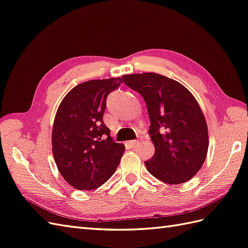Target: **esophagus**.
<instances>
[{
  "mask_svg": "<svg viewBox=\"0 0 248 248\" xmlns=\"http://www.w3.org/2000/svg\"><path fill=\"white\" fill-rule=\"evenodd\" d=\"M127 144H128V145H130L131 147H135L136 145H138V144H139V141H138V140H134V141H128V142H127Z\"/></svg>",
  "mask_w": 248,
  "mask_h": 248,
  "instance_id": "1",
  "label": "esophagus"
}]
</instances>
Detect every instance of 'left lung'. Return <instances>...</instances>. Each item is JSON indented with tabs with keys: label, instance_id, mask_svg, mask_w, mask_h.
<instances>
[{
	"label": "left lung",
	"instance_id": "obj_1",
	"mask_svg": "<svg viewBox=\"0 0 248 248\" xmlns=\"http://www.w3.org/2000/svg\"><path fill=\"white\" fill-rule=\"evenodd\" d=\"M123 82L140 93L150 120L155 155L145 161L154 177L182 184L201 170L208 149V130L195 96L182 84L154 72L125 75Z\"/></svg>",
	"mask_w": 248,
	"mask_h": 248
}]
</instances>
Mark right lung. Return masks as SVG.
Returning a JSON list of instances; mask_svg holds the SVG:
<instances>
[{"mask_svg":"<svg viewBox=\"0 0 248 248\" xmlns=\"http://www.w3.org/2000/svg\"><path fill=\"white\" fill-rule=\"evenodd\" d=\"M121 78L78 84L60 104L52 127V154L64 180L78 190L95 189L116 171L125 146L103 122L106 99Z\"/></svg>","mask_w":248,"mask_h":248,"instance_id":"right-lung-1","label":"right lung"}]
</instances>
